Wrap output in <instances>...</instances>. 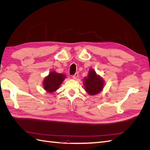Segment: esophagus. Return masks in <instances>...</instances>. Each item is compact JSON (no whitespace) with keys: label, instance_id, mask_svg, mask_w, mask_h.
Returning a JSON list of instances; mask_svg holds the SVG:
<instances>
[{"label":"esophagus","instance_id":"34e87169","mask_svg":"<svg viewBox=\"0 0 150 150\" xmlns=\"http://www.w3.org/2000/svg\"><path fill=\"white\" fill-rule=\"evenodd\" d=\"M78 76H79V73H78V72H76L75 74L73 76H72V78H73L74 79H76L77 78H78Z\"/></svg>","mask_w":150,"mask_h":150}]
</instances>
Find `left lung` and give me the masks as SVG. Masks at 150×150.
Here are the masks:
<instances>
[{
  "label": "left lung",
  "mask_w": 150,
  "mask_h": 150,
  "mask_svg": "<svg viewBox=\"0 0 150 150\" xmlns=\"http://www.w3.org/2000/svg\"><path fill=\"white\" fill-rule=\"evenodd\" d=\"M83 83L86 93L91 96L102 91L104 86L103 79L93 69H89L88 76L83 79Z\"/></svg>",
  "instance_id": "left-lung-1"
}]
</instances>
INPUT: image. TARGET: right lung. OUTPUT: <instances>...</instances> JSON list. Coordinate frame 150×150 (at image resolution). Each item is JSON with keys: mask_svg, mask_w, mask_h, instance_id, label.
I'll list each match as a JSON object with an SVG mask.
<instances>
[{"mask_svg": "<svg viewBox=\"0 0 150 150\" xmlns=\"http://www.w3.org/2000/svg\"><path fill=\"white\" fill-rule=\"evenodd\" d=\"M66 78L64 74L57 73L56 71H51L48 76L43 80V88L46 92L52 93L59 88L63 81Z\"/></svg>", "mask_w": 150, "mask_h": 150, "instance_id": "right-lung-1", "label": "right lung"}]
</instances>
